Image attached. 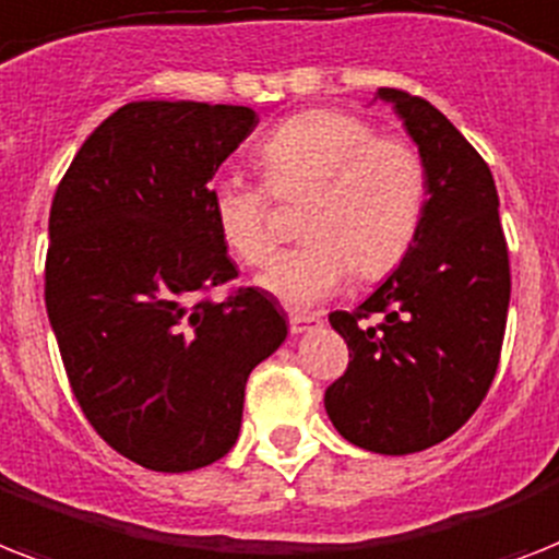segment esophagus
I'll return each instance as SVG.
<instances>
[{"mask_svg":"<svg viewBox=\"0 0 559 559\" xmlns=\"http://www.w3.org/2000/svg\"><path fill=\"white\" fill-rule=\"evenodd\" d=\"M321 326V316H289V330H293L295 335L301 333H310V330H319Z\"/></svg>","mask_w":559,"mask_h":559,"instance_id":"obj_1","label":"esophagus"}]
</instances>
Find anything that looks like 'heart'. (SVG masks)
Returning a JSON list of instances; mask_svg holds the SVG:
<instances>
[{
  "instance_id": "heart-1",
  "label": "heart",
  "mask_w": 559,
  "mask_h": 559,
  "mask_svg": "<svg viewBox=\"0 0 559 559\" xmlns=\"http://www.w3.org/2000/svg\"><path fill=\"white\" fill-rule=\"evenodd\" d=\"M255 160L275 198H304L307 240L272 261L261 287L295 310L330 298L353 270L379 278L405 258L425 215V163L402 138H376L367 120L335 108L289 117L258 143ZM209 206L224 243L243 264L275 252L270 198L240 175H221Z\"/></svg>"
}]
</instances>
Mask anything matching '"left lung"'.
<instances>
[{
	"label": "left lung",
	"instance_id": "1",
	"mask_svg": "<svg viewBox=\"0 0 559 559\" xmlns=\"http://www.w3.org/2000/svg\"><path fill=\"white\" fill-rule=\"evenodd\" d=\"M428 180L411 249L353 312H330L350 347L324 407L347 442L384 456L433 448L483 405L500 365L511 272L491 169L428 99L379 88ZM370 314L379 325L367 322Z\"/></svg>",
	"mask_w": 559,
	"mask_h": 559
}]
</instances>
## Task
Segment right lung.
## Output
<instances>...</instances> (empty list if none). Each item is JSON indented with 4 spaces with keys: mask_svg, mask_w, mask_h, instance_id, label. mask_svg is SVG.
Masks as SVG:
<instances>
[{
    "mask_svg": "<svg viewBox=\"0 0 559 559\" xmlns=\"http://www.w3.org/2000/svg\"><path fill=\"white\" fill-rule=\"evenodd\" d=\"M255 126L247 106L129 103L53 194L45 307L68 382L99 437L148 471L233 451L249 373L287 338L264 289L201 298L238 275L209 183Z\"/></svg>",
    "mask_w": 559,
    "mask_h": 559,
    "instance_id": "1",
    "label": "right lung"
}]
</instances>
